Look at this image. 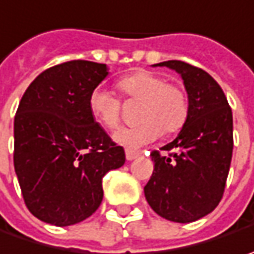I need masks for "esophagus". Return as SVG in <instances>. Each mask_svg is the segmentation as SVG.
<instances>
[{
	"instance_id": "obj_1",
	"label": "esophagus",
	"mask_w": 254,
	"mask_h": 254,
	"mask_svg": "<svg viewBox=\"0 0 254 254\" xmlns=\"http://www.w3.org/2000/svg\"><path fill=\"white\" fill-rule=\"evenodd\" d=\"M127 160H133L140 156V152H136V150H132V149H127Z\"/></svg>"
}]
</instances>
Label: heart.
<instances>
[{
    "instance_id": "1",
    "label": "heart",
    "mask_w": 254,
    "mask_h": 254,
    "mask_svg": "<svg viewBox=\"0 0 254 254\" xmlns=\"http://www.w3.org/2000/svg\"><path fill=\"white\" fill-rule=\"evenodd\" d=\"M118 86L127 99L139 101L138 124L124 127L114 133L116 143L136 149L159 138L173 133L185 125L189 115V99L182 86L166 82L155 72L139 71L118 81ZM88 108L96 122L114 129L121 122V99L104 86H96L88 98Z\"/></svg>"
}]
</instances>
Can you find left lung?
Wrapping results in <instances>:
<instances>
[{
    "instance_id": "1",
    "label": "left lung",
    "mask_w": 254,
    "mask_h": 254,
    "mask_svg": "<svg viewBox=\"0 0 254 254\" xmlns=\"http://www.w3.org/2000/svg\"><path fill=\"white\" fill-rule=\"evenodd\" d=\"M182 76L189 115L179 135L150 153L153 173L145 186L149 206L171 222L190 223L213 212L226 185L233 152V116L219 83L183 61H165Z\"/></svg>"
}]
</instances>
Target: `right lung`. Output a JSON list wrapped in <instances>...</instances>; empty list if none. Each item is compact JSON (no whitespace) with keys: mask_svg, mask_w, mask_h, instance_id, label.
<instances>
[{"mask_svg":"<svg viewBox=\"0 0 254 254\" xmlns=\"http://www.w3.org/2000/svg\"><path fill=\"white\" fill-rule=\"evenodd\" d=\"M105 64L68 61L39 73L14 119V168L28 210L55 226L94 213L102 178L125 163V150L95 122L91 91L108 75Z\"/></svg>","mask_w":254,"mask_h":254,"instance_id":"add662e5","label":"right lung"}]
</instances>
